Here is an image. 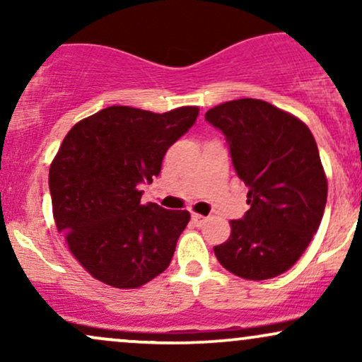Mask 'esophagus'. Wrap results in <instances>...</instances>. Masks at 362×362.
Instances as JSON below:
<instances>
[{
  "instance_id": "obj_1",
  "label": "esophagus",
  "mask_w": 362,
  "mask_h": 362,
  "mask_svg": "<svg viewBox=\"0 0 362 362\" xmlns=\"http://www.w3.org/2000/svg\"><path fill=\"white\" fill-rule=\"evenodd\" d=\"M192 223L195 224V226H202V224L206 223V218L201 214H192Z\"/></svg>"
}]
</instances>
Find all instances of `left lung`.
Listing matches in <instances>:
<instances>
[{
  "mask_svg": "<svg viewBox=\"0 0 362 362\" xmlns=\"http://www.w3.org/2000/svg\"><path fill=\"white\" fill-rule=\"evenodd\" d=\"M223 132L250 209L231 221L228 242L214 247L226 271L250 281L279 276L296 264L322 223L327 177L313 134L288 112L257 98L207 110Z\"/></svg>",
  "mask_w": 362,
  "mask_h": 362,
  "instance_id": "left-lung-1",
  "label": "left lung"
}]
</instances>
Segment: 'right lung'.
<instances>
[{"label":"right lung","instance_id":"obj_1","mask_svg":"<svg viewBox=\"0 0 362 362\" xmlns=\"http://www.w3.org/2000/svg\"><path fill=\"white\" fill-rule=\"evenodd\" d=\"M197 107L153 114L107 107L74 124L49 170L57 231L95 279L134 289L172 262L190 214L141 204L167 149L194 126Z\"/></svg>","mask_w":362,"mask_h":362}]
</instances>
